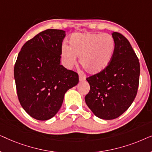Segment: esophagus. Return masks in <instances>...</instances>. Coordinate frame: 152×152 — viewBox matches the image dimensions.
<instances>
[{
	"label": "esophagus",
	"instance_id": "esophagus-1",
	"mask_svg": "<svg viewBox=\"0 0 152 152\" xmlns=\"http://www.w3.org/2000/svg\"><path fill=\"white\" fill-rule=\"evenodd\" d=\"M79 80H80V82H83V81L85 80V77L82 75H80V76H79Z\"/></svg>",
	"mask_w": 152,
	"mask_h": 152
}]
</instances>
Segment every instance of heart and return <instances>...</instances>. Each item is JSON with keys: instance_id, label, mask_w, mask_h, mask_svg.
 Masks as SVG:
<instances>
[{"instance_id": "heart-1", "label": "heart", "mask_w": 152, "mask_h": 152, "mask_svg": "<svg viewBox=\"0 0 152 152\" xmlns=\"http://www.w3.org/2000/svg\"><path fill=\"white\" fill-rule=\"evenodd\" d=\"M70 47L64 45L62 57L68 68H72L80 58V64L91 75L104 71L113 57L115 41L108 34L78 33L70 39Z\"/></svg>"}]
</instances>
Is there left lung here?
<instances>
[{
    "label": "left lung",
    "instance_id": "8db88e82",
    "mask_svg": "<svg viewBox=\"0 0 152 152\" xmlns=\"http://www.w3.org/2000/svg\"><path fill=\"white\" fill-rule=\"evenodd\" d=\"M113 57L100 73L86 78L90 91L85 97L87 106L94 115L103 120H113L129 109L139 85L140 63L129 41L114 32Z\"/></svg>",
    "mask_w": 152,
    "mask_h": 152
}]
</instances>
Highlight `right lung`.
<instances>
[{
	"instance_id": "right-lung-1",
	"label": "right lung",
	"mask_w": 152,
	"mask_h": 152,
	"mask_svg": "<svg viewBox=\"0 0 152 152\" xmlns=\"http://www.w3.org/2000/svg\"><path fill=\"white\" fill-rule=\"evenodd\" d=\"M65 32L48 29L39 33L23 45L14 65L18 100L36 120L54 117L66 91L79 82L78 74L60 64Z\"/></svg>"
}]
</instances>
